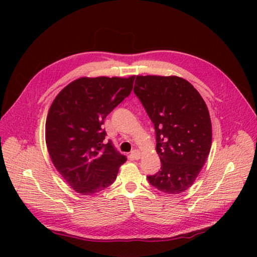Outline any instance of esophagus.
I'll return each mask as SVG.
<instances>
[{"mask_svg": "<svg viewBox=\"0 0 257 257\" xmlns=\"http://www.w3.org/2000/svg\"><path fill=\"white\" fill-rule=\"evenodd\" d=\"M130 156H132L134 159H136V160H139L140 159V157H141V154H140V151L139 150H133L132 151V154H130Z\"/></svg>", "mask_w": 257, "mask_h": 257, "instance_id": "34e87169", "label": "esophagus"}]
</instances>
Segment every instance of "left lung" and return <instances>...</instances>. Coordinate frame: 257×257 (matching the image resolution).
I'll use <instances>...</instances> for the list:
<instances>
[{"instance_id": "8db88e82", "label": "left lung", "mask_w": 257, "mask_h": 257, "mask_svg": "<svg viewBox=\"0 0 257 257\" xmlns=\"http://www.w3.org/2000/svg\"><path fill=\"white\" fill-rule=\"evenodd\" d=\"M156 132L160 171L149 183L166 194H179L193 184L212 144L209 110L199 91L177 76H137L134 87Z\"/></svg>"}]
</instances>
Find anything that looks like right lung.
<instances>
[{
  "instance_id": "right-lung-1",
  "label": "right lung",
  "mask_w": 257,
  "mask_h": 257,
  "mask_svg": "<svg viewBox=\"0 0 257 257\" xmlns=\"http://www.w3.org/2000/svg\"><path fill=\"white\" fill-rule=\"evenodd\" d=\"M135 76L83 77L54 99L47 114L45 140L57 171L76 192L91 195L108 188L127 160L106 144L105 118L133 90Z\"/></svg>"
}]
</instances>
